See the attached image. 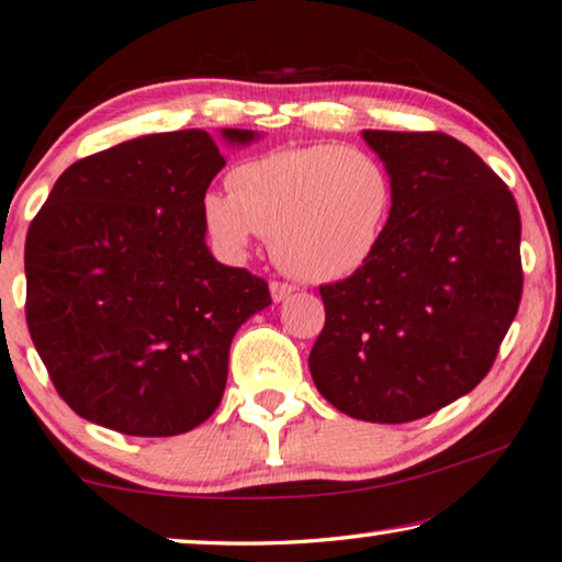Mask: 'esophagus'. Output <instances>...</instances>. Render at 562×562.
<instances>
[{"label":"esophagus","mask_w":562,"mask_h":562,"mask_svg":"<svg viewBox=\"0 0 562 562\" xmlns=\"http://www.w3.org/2000/svg\"><path fill=\"white\" fill-rule=\"evenodd\" d=\"M294 291H296L294 283H289V281H271V296H273V301L289 299L291 294H294Z\"/></svg>","instance_id":"obj_1"}]
</instances>
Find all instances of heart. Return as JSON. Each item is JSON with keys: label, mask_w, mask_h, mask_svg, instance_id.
<instances>
[{"label": "heart", "mask_w": 562, "mask_h": 562, "mask_svg": "<svg viewBox=\"0 0 562 562\" xmlns=\"http://www.w3.org/2000/svg\"><path fill=\"white\" fill-rule=\"evenodd\" d=\"M227 194L202 198V223L225 254L266 235L283 271L314 283L341 281L378 256L395 205L385 161L362 146L306 144L235 165Z\"/></svg>", "instance_id": "heart-1"}]
</instances>
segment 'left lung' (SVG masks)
Wrapping results in <instances>:
<instances>
[{
    "label": "left lung",
    "mask_w": 562,
    "mask_h": 562,
    "mask_svg": "<svg viewBox=\"0 0 562 562\" xmlns=\"http://www.w3.org/2000/svg\"><path fill=\"white\" fill-rule=\"evenodd\" d=\"M395 182L378 256L324 283L308 370L337 411L370 423L430 416L474 390L522 299L517 202L441 132H364Z\"/></svg>",
    "instance_id": "1"
}]
</instances>
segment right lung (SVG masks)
<instances>
[{
    "label": "right lung",
    "instance_id": "right-lung-1",
    "mask_svg": "<svg viewBox=\"0 0 562 562\" xmlns=\"http://www.w3.org/2000/svg\"><path fill=\"white\" fill-rule=\"evenodd\" d=\"M223 167L202 128L139 136L70 165L32 217L24 316L80 418L177 436L221 405L235 331L271 304L261 276L205 246L202 198Z\"/></svg>",
    "mask_w": 562,
    "mask_h": 562
}]
</instances>
